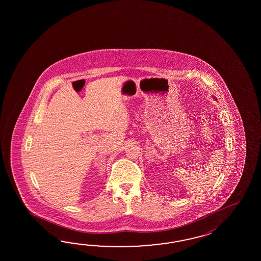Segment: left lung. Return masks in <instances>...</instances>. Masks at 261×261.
Masks as SVG:
<instances>
[{
    "label": "left lung",
    "instance_id": "8db88e82",
    "mask_svg": "<svg viewBox=\"0 0 261 261\" xmlns=\"http://www.w3.org/2000/svg\"><path fill=\"white\" fill-rule=\"evenodd\" d=\"M214 99H215V100H217V99H216V98H215V97H214Z\"/></svg>",
    "mask_w": 261,
    "mask_h": 261
}]
</instances>
